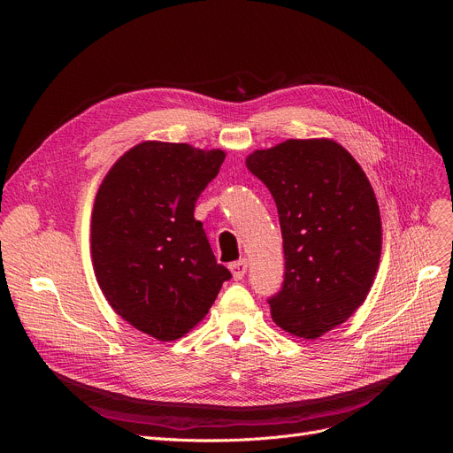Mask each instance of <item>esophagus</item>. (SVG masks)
Listing matches in <instances>:
<instances>
[{
    "instance_id": "obj_1",
    "label": "esophagus",
    "mask_w": 453,
    "mask_h": 453,
    "mask_svg": "<svg viewBox=\"0 0 453 453\" xmlns=\"http://www.w3.org/2000/svg\"><path fill=\"white\" fill-rule=\"evenodd\" d=\"M229 268H231V273H233L234 280H241L246 275V272H248V260L246 258L236 260V263L229 265Z\"/></svg>"
}]
</instances>
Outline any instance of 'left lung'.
<instances>
[{
  "mask_svg": "<svg viewBox=\"0 0 453 453\" xmlns=\"http://www.w3.org/2000/svg\"><path fill=\"white\" fill-rule=\"evenodd\" d=\"M272 193L282 233L284 280L272 319L316 340L347 321L369 290L382 250L374 190L334 141L288 139L246 159Z\"/></svg>",
  "mask_w": 453,
  "mask_h": 453,
  "instance_id": "1",
  "label": "left lung"
}]
</instances>
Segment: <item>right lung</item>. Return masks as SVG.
I'll return each mask as SVG.
<instances>
[{"mask_svg": "<svg viewBox=\"0 0 453 453\" xmlns=\"http://www.w3.org/2000/svg\"><path fill=\"white\" fill-rule=\"evenodd\" d=\"M226 154L145 141L119 159L95 198L91 257L113 311L173 342L198 325L231 272L219 265L195 205Z\"/></svg>", "mask_w": 453, "mask_h": 453, "instance_id": "add662e5", "label": "right lung"}]
</instances>
